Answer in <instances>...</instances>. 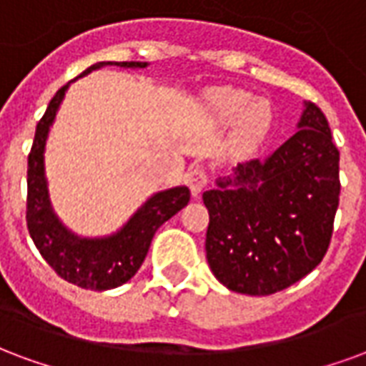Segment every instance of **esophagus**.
<instances>
[{"instance_id": "obj_1", "label": "esophagus", "mask_w": 366, "mask_h": 366, "mask_svg": "<svg viewBox=\"0 0 366 366\" xmlns=\"http://www.w3.org/2000/svg\"><path fill=\"white\" fill-rule=\"evenodd\" d=\"M207 183H209V173H207V169H202V167H194L187 175V185H189V189H191V193L194 197L201 194V191L207 187Z\"/></svg>"}]
</instances>
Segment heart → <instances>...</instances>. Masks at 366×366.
Returning <instances> with one entry per match:
<instances>
[{"label":"heart","instance_id":"b5f03b06","mask_svg":"<svg viewBox=\"0 0 366 366\" xmlns=\"http://www.w3.org/2000/svg\"><path fill=\"white\" fill-rule=\"evenodd\" d=\"M210 105L220 121H236V138L247 148L257 146L267 136L273 117L265 101L249 103V95L245 92L222 87L210 93Z\"/></svg>","mask_w":366,"mask_h":366}]
</instances>
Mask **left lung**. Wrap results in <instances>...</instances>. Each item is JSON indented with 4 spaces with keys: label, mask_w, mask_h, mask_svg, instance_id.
Segmentation results:
<instances>
[{
    "label": "left lung",
    "mask_w": 366,
    "mask_h": 366,
    "mask_svg": "<svg viewBox=\"0 0 366 366\" xmlns=\"http://www.w3.org/2000/svg\"><path fill=\"white\" fill-rule=\"evenodd\" d=\"M202 194L207 259L226 289L267 296L320 265L340 204V150L322 109L304 103L298 130L265 159L239 164Z\"/></svg>",
    "instance_id": "8db88e82"
}]
</instances>
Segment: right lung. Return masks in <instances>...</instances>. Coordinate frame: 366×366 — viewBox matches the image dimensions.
<instances>
[{
    "instance_id": "1",
    "label": "right lung",
    "mask_w": 366,
    "mask_h": 366,
    "mask_svg": "<svg viewBox=\"0 0 366 366\" xmlns=\"http://www.w3.org/2000/svg\"><path fill=\"white\" fill-rule=\"evenodd\" d=\"M113 62L93 64L81 74ZM121 68H146V62H114ZM70 84L60 87L46 113L36 124L26 169V228L36 249L64 281L81 289L109 290L130 281L146 259L152 238L164 222L185 207L191 193L187 187H173L156 193L136 210L121 230L105 238H79L64 226L52 210L44 175V146Z\"/></svg>"
}]
</instances>
